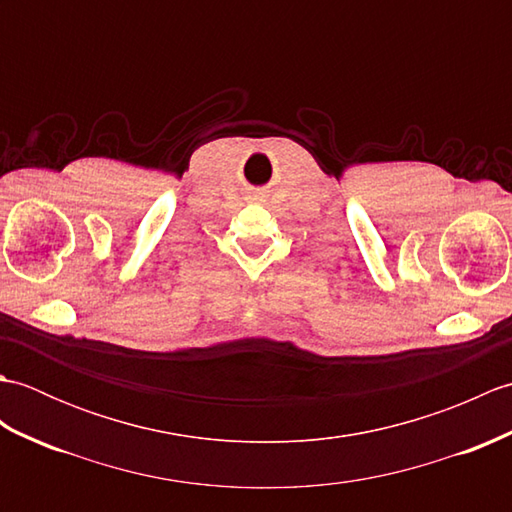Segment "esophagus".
I'll list each match as a JSON object with an SVG mask.
<instances>
[{"mask_svg": "<svg viewBox=\"0 0 512 512\" xmlns=\"http://www.w3.org/2000/svg\"><path fill=\"white\" fill-rule=\"evenodd\" d=\"M253 200L262 202V200H264V191H255V193H253Z\"/></svg>", "mask_w": 512, "mask_h": 512, "instance_id": "esophagus-1", "label": "esophagus"}]
</instances>
